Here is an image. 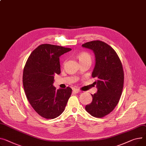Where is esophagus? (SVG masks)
I'll return each mask as SVG.
<instances>
[{
  "instance_id": "esophagus-1",
  "label": "esophagus",
  "mask_w": 146,
  "mask_h": 146,
  "mask_svg": "<svg viewBox=\"0 0 146 146\" xmlns=\"http://www.w3.org/2000/svg\"><path fill=\"white\" fill-rule=\"evenodd\" d=\"M73 92L75 93H79L80 92V90H79V89H75L73 90Z\"/></svg>"
}]
</instances>
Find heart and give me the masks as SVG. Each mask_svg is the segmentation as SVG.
Wrapping results in <instances>:
<instances>
[{
	"mask_svg": "<svg viewBox=\"0 0 146 146\" xmlns=\"http://www.w3.org/2000/svg\"><path fill=\"white\" fill-rule=\"evenodd\" d=\"M77 58L78 59L80 63L87 62H92V56L88 52H81L77 55Z\"/></svg>",
	"mask_w": 146,
	"mask_h": 146,
	"instance_id": "1",
	"label": "heart"
}]
</instances>
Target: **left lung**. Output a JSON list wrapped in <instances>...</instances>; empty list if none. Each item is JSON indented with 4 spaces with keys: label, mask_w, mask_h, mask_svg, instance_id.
Masks as SVG:
<instances>
[{
    "label": "left lung",
    "mask_w": 146,
    "mask_h": 146,
    "mask_svg": "<svg viewBox=\"0 0 146 146\" xmlns=\"http://www.w3.org/2000/svg\"><path fill=\"white\" fill-rule=\"evenodd\" d=\"M82 46L94 53L96 64L92 76L98 89L92 94V102L85 109L93 117L102 118L111 112L120 100L124 84L123 66L117 53L104 42L91 41Z\"/></svg>",
    "instance_id": "left-lung-1"
}]
</instances>
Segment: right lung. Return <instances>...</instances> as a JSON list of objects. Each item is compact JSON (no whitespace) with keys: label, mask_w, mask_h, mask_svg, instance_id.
Masks as SVG:
<instances>
[{"label":"right lung","mask_w":146,"mask_h":146,"mask_svg":"<svg viewBox=\"0 0 146 146\" xmlns=\"http://www.w3.org/2000/svg\"><path fill=\"white\" fill-rule=\"evenodd\" d=\"M70 48L50 44L38 46L26 62L23 84L26 98L35 111L42 117L53 119L64 110L72 89H56L54 76L60 73L59 57Z\"/></svg>","instance_id":"add662e5"}]
</instances>
